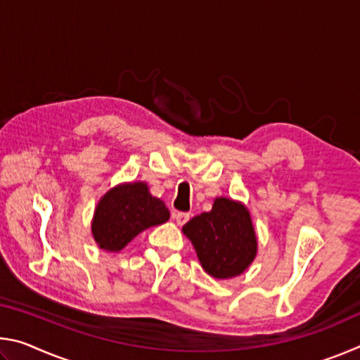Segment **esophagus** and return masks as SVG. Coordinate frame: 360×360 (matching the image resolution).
Returning <instances> with one entry per match:
<instances>
[{"label":"esophagus","mask_w":360,"mask_h":360,"mask_svg":"<svg viewBox=\"0 0 360 360\" xmlns=\"http://www.w3.org/2000/svg\"><path fill=\"white\" fill-rule=\"evenodd\" d=\"M173 217H174L176 224L184 225L188 221V217H191V214H188V212H174Z\"/></svg>","instance_id":"obj_1"}]
</instances>
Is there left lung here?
I'll return each mask as SVG.
<instances>
[{"mask_svg":"<svg viewBox=\"0 0 360 360\" xmlns=\"http://www.w3.org/2000/svg\"><path fill=\"white\" fill-rule=\"evenodd\" d=\"M182 231L208 275L229 279L241 275L257 254V236L248 208L230 198H216L210 212L192 217Z\"/></svg>","mask_w":360,"mask_h":360,"instance_id":"obj_1","label":"left lung"}]
</instances>
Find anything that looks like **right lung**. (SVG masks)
<instances>
[{
	"label": "right lung",
	"instance_id": "1",
	"mask_svg": "<svg viewBox=\"0 0 360 360\" xmlns=\"http://www.w3.org/2000/svg\"><path fill=\"white\" fill-rule=\"evenodd\" d=\"M169 211L146 182H127L105 193L95 208L92 235L101 249L119 252L143 230L167 222Z\"/></svg>",
	"mask_w": 360,
	"mask_h": 360
}]
</instances>
